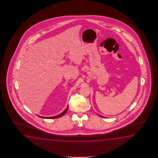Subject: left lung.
Instances as JSON below:
<instances>
[{"instance_id": "8db88e82", "label": "left lung", "mask_w": 158, "mask_h": 158, "mask_svg": "<svg viewBox=\"0 0 158 158\" xmlns=\"http://www.w3.org/2000/svg\"><path fill=\"white\" fill-rule=\"evenodd\" d=\"M99 116H100V115H99ZM101 117H102V118H104V117H103V116H101Z\"/></svg>"}]
</instances>
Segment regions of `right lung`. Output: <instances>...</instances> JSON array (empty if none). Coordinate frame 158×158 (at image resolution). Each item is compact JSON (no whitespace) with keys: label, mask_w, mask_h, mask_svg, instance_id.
Instances as JSON below:
<instances>
[{"label":"right lung","mask_w":158,"mask_h":158,"mask_svg":"<svg viewBox=\"0 0 158 158\" xmlns=\"http://www.w3.org/2000/svg\"><path fill=\"white\" fill-rule=\"evenodd\" d=\"M68 109V106L67 108H66V110H65L63 112H62L60 114H58V115L55 116H52V117H50V118H47V117H42V116H38L40 117V118H60V117H61L62 116H63V115L67 112Z\"/></svg>","instance_id":"add662e5"}]
</instances>
